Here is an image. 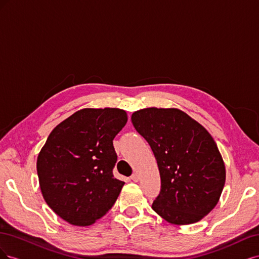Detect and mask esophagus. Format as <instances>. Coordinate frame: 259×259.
Instances as JSON below:
<instances>
[{"label":"esophagus","mask_w":259,"mask_h":259,"mask_svg":"<svg viewBox=\"0 0 259 259\" xmlns=\"http://www.w3.org/2000/svg\"><path fill=\"white\" fill-rule=\"evenodd\" d=\"M131 179L133 180V182H135V183H137V182H138V180H139V176H138V174L134 173V174H133V175L131 176Z\"/></svg>","instance_id":"34e87169"}]
</instances>
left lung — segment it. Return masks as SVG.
Listing matches in <instances>:
<instances>
[{"mask_svg":"<svg viewBox=\"0 0 259 259\" xmlns=\"http://www.w3.org/2000/svg\"><path fill=\"white\" fill-rule=\"evenodd\" d=\"M132 123L158 162L161 190L152 209L170 224L201 221L217 204L226 180L213 137L178 109H143L132 114Z\"/></svg>","mask_w":259,"mask_h":259,"instance_id":"1","label":"left lung"}]
</instances>
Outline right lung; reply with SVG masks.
Segmentation results:
<instances>
[{"instance_id": "1", "label": "right lung", "mask_w": 259, "mask_h": 259, "mask_svg": "<svg viewBox=\"0 0 259 259\" xmlns=\"http://www.w3.org/2000/svg\"><path fill=\"white\" fill-rule=\"evenodd\" d=\"M126 122L121 109H82L52 131L36 169L44 200L64 221L90 226L113 206L125 184L113 176V139Z\"/></svg>"}]
</instances>
